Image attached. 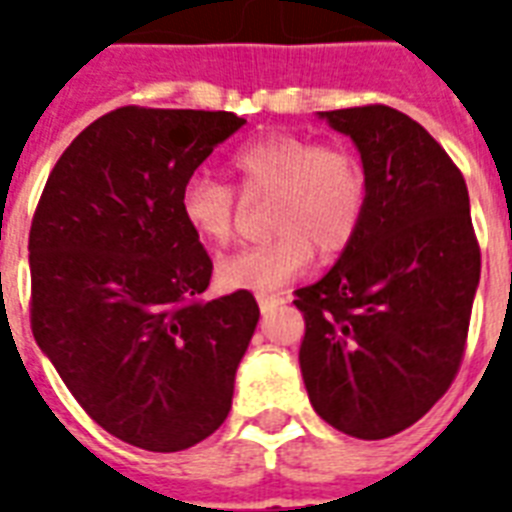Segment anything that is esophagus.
Returning <instances> with one entry per match:
<instances>
[{"mask_svg":"<svg viewBox=\"0 0 512 512\" xmlns=\"http://www.w3.org/2000/svg\"><path fill=\"white\" fill-rule=\"evenodd\" d=\"M257 303H260V308H263V311H271V308H276V305L287 303V297L281 295V292H276V295L260 292V295H257Z\"/></svg>","mask_w":512,"mask_h":512,"instance_id":"34e87169","label":"esophagus"}]
</instances>
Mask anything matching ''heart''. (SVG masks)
<instances>
[{
  "label": "heart",
  "instance_id": "obj_1",
  "mask_svg": "<svg viewBox=\"0 0 512 512\" xmlns=\"http://www.w3.org/2000/svg\"><path fill=\"white\" fill-rule=\"evenodd\" d=\"M247 201H268L265 231L271 239L239 249L220 263V281L231 289L271 292L292 281L319 255L348 247L364 220L366 170L348 146L316 143L292 132L247 140L228 159ZM233 185L193 175L180 191V215L201 241L228 244L241 215Z\"/></svg>",
  "mask_w": 512,
  "mask_h": 512
}]
</instances>
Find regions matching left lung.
Here are the masks:
<instances>
[{
	"mask_svg": "<svg viewBox=\"0 0 512 512\" xmlns=\"http://www.w3.org/2000/svg\"><path fill=\"white\" fill-rule=\"evenodd\" d=\"M361 151L366 209L335 268L295 289L300 369L332 428L377 441L414 425L460 372L481 247L460 167L390 106L324 111Z\"/></svg>",
	"mask_w": 512,
	"mask_h": 512,
	"instance_id": "obj_1",
	"label": "left lung"
}]
</instances>
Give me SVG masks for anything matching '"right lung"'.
Instances as JSON below:
<instances>
[{"mask_svg":"<svg viewBox=\"0 0 512 512\" xmlns=\"http://www.w3.org/2000/svg\"><path fill=\"white\" fill-rule=\"evenodd\" d=\"M241 116L122 106L52 167L28 233L31 332L84 412L124 444L183 452L231 412L260 308L204 300L212 260L180 191Z\"/></svg>","mask_w":512,"mask_h":512,"instance_id":"obj_1","label":"right lung"}]
</instances>
